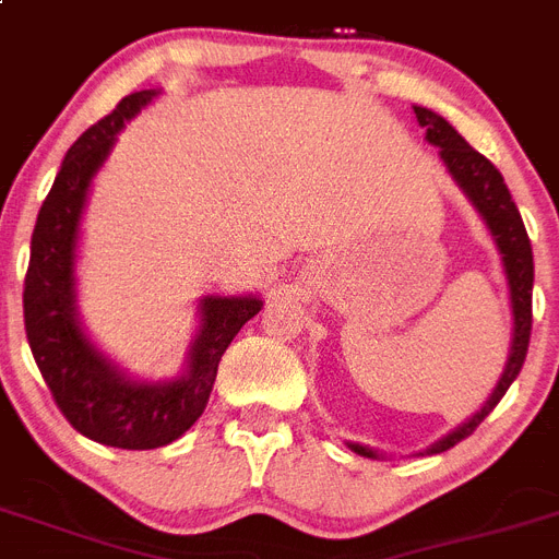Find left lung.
Returning a JSON list of instances; mask_svg holds the SVG:
<instances>
[{"label":"left lung","mask_w":559,"mask_h":559,"mask_svg":"<svg viewBox=\"0 0 559 559\" xmlns=\"http://www.w3.org/2000/svg\"><path fill=\"white\" fill-rule=\"evenodd\" d=\"M417 124L426 130V142L440 147V158L447 164V170L457 181L466 199L475 204L477 213L483 215V222L489 227L491 238L497 243L500 261H503L506 281H509V298H511V318H514V330H511V349L506 369L497 381L491 397L480 406V412L468 417L466 424L449 431L447 438H440L438 443H431L426 454H440L452 449L454 443H461L468 438L477 426L489 417L500 397L506 395V389L514 383V378L523 369L528 352V337H532V287H534V255H532V241L526 236L523 218H520L518 204L511 201V192L506 187L503 176L497 170L495 164L486 156H480L472 144L463 139L457 130L449 124L443 116H438L429 107H415ZM352 452L364 454V457H378V452L360 443H349Z\"/></svg>","instance_id":"8db88e82"}]
</instances>
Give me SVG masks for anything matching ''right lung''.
<instances>
[{"label": "right lung", "mask_w": 559, "mask_h": 559, "mask_svg": "<svg viewBox=\"0 0 559 559\" xmlns=\"http://www.w3.org/2000/svg\"><path fill=\"white\" fill-rule=\"evenodd\" d=\"M158 91L124 96L68 150L41 204L25 275V332L33 360L56 406L84 438L116 449H158L201 417L218 360L243 323L261 312L255 295H207L199 304V335L185 372L173 381H133L84 335L76 309V243L93 176L110 156L116 135Z\"/></svg>", "instance_id": "obj_1"}]
</instances>
